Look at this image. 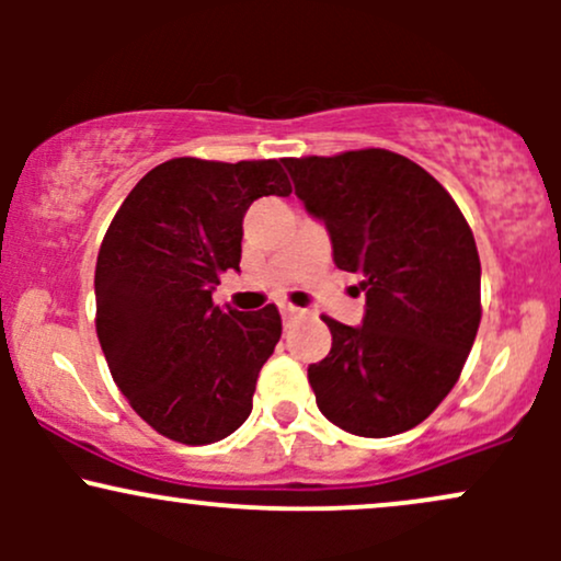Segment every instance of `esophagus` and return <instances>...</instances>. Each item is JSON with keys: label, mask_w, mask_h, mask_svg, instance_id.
I'll use <instances>...</instances> for the list:
<instances>
[{"label": "esophagus", "mask_w": 561, "mask_h": 561, "mask_svg": "<svg viewBox=\"0 0 561 561\" xmlns=\"http://www.w3.org/2000/svg\"><path fill=\"white\" fill-rule=\"evenodd\" d=\"M279 313H282V319H285V321H293V319H298L302 311H300L298 306H289V302H282Z\"/></svg>", "instance_id": "1"}]
</instances>
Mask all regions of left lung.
<instances>
[{
  "instance_id": "left-lung-1",
  "label": "left lung",
  "mask_w": 561,
  "mask_h": 561,
  "mask_svg": "<svg viewBox=\"0 0 561 561\" xmlns=\"http://www.w3.org/2000/svg\"><path fill=\"white\" fill-rule=\"evenodd\" d=\"M330 231L334 266L362 274V327L324 317L332 351L308 366L321 414L362 437L427 420L459 379L480 327V255L459 205L390 150L282 160Z\"/></svg>"
}]
</instances>
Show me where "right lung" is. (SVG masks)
<instances>
[{"label":"right lung","mask_w":561,"mask_h":561,"mask_svg":"<svg viewBox=\"0 0 561 561\" xmlns=\"http://www.w3.org/2000/svg\"><path fill=\"white\" fill-rule=\"evenodd\" d=\"M289 192L279 160L173 158L115 214L96 255V337L115 385L160 435L205 446L253 411L279 311H224L214 289L224 272H240L253 199Z\"/></svg>","instance_id":"add662e5"}]
</instances>
